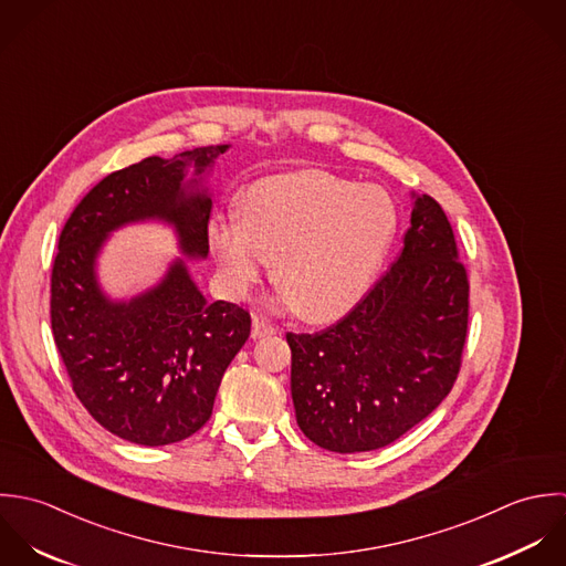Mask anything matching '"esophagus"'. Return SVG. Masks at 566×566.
<instances>
[{
    "mask_svg": "<svg viewBox=\"0 0 566 566\" xmlns=\"http://www.w3.org/2000/svg\"><path fill=\"white\" fill-rule=\"evenodd\" d=\"M275 333H277V328H275V326H271L264 317L253 315V328H251V337H253V339L271 337V335H275Z\"/></svg>",
    "mask_w": 566,
    "mask_h": 566,
    "instance_id": "obj_1",
    "label": "esophagus"
}]
</instances>
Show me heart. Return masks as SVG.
I'll use <instances>...</instances> for the list:
<instances>
[{"label": "heart", "instance_id": "1", "mask_svg": "<svg viewBox=\"0 0 566 566\" xmlns=\"http://www.w3.org/2000/svg\"><path fill=\"white\" fill-rule=\"evenodd\" d=\"M396 227V203L382 188L300 170L255 181L240 201V219L214 223L210 244L235 293L275 258V280L295 311L328 322L365 295Z\"/></svg>", "mask_w": 566, "mask_h": 566}]
</instances>
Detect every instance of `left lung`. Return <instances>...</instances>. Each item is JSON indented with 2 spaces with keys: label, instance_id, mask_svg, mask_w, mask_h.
Here are the masks:
<instances>
[{
  "label": "left lung",
  "instance_id": "1",
  "mask_svg": "<svg viewBox=\"0 0 566 566\" xmlns=\"http://www.w3.org/2000/svg\"><path fill=\"white\" fill-rule=\"evenodd\" d=\"M468 289L444 210L413 195L405 247L374 289L335 326L286 335L302 433L326 451H376L433 413L459 374Z\"/></svg>",
  "mask_w": 566,
  "mask_h": 566
}]
</instances>
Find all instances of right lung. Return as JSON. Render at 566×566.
Wrapping results in <instances>:
<instances>
[{"label":"right lung","mask_w":566,"mask_h":566,"mask_svg":"<svg viewBox=\"0 0 566 566\" xmlns=\"http://www.w3.org/2000/svg\"><path fill=\"white\" fill-rule=\"evenodd\" d=\"M227 148L146 157L107 175L59 238L50 297L54 343L83 407L133 444H175L210 420L227 365L249 339L251 317L238 304L208 302L184 258L153 289L112 300L98 282V255L115 229L161 221L175 229L186 258H208L212 199L203 175ZM188 167L196 170L192 180Z\"/></svg>","instance_id":"right-lung-1"}]
</instances>
